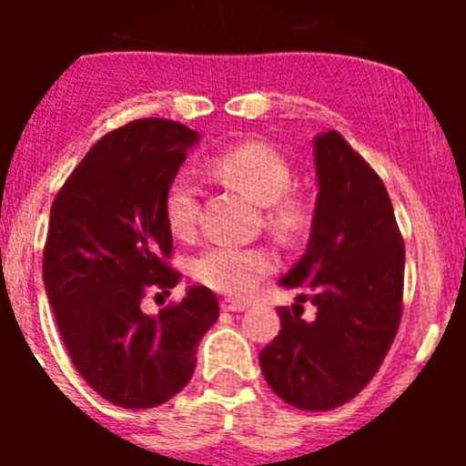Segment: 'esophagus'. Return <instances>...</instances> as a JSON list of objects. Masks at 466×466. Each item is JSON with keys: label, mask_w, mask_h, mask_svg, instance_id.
<instances>
[{"label": "esophagus", "mask_w": 466, "mask_h": 466, "mask_svg": "<svg viewBox=\"0 0 466 466\" xmlns=\"http://www.w3.org/2000/svg\"><path fill=\"white\" fill-rule=\"evenodd\" d=\"M221 308H224L226 312H242L247 310V303H242V300H236V299H224L221 300Z\"/></svg>", "instance_id": "esophagus-1"}]
</instances>
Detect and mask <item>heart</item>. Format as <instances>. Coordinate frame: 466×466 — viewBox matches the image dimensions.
<instances>
[{
  "label": "heart",
  "instance_id": "heart-1",
  "mask_svg": "<svg viewBox=\"0 0 466 466\" xmlns=\"http://www.w3.org/2000/svg\"><path fill=\"white\" fill-rule=\"evenodd\" d=\"M221 182L261 205L263 224L282 240H296L310 226L312 209L303 193L291 188V167L266 142H240L209 158ZM166 219L175 236L187 238L198 224V191L187 177H177L166 193ZM275 270V257L263 247L217 245L193 258L198 282L221 294L242 296Z\"/></svg>",
  "mask_w": 466,
  "mask_h": 466
}]
</instances>
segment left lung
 I'll return each instance as SVG.
<instances>
[{
    "mask_svg": "<svg viewBox=\"0 0 466 466\" xmlns=\"http://www.w3.org/2000/svg\"><path fill=\"white\" fill-rule=\"evenodd\" d=\"M319 179L308 252L282 287L317 308L312 322L278 308L279 333L258 361L270 390L300 410L339 409L364 390L403 312V247L378 172L340 133L315 139Z\"/></svg>",
    "mask_w": 466,
    "mask_h": 466,
    "instance_id": "8db88e82",
    "label": "left lung"
}]
</instances>
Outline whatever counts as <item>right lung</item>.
I'll list each match as a JSON object with an SVG mask.
<instances>
[{
  "label": "right lung",
  "instance_id": "obj_1",
  "mask_svg": "<svg viewBox=\"0 0 466 466\" xmlns=\"http://www.w3.org/2000/svg\"><path fill=\"white\" fill-rule=\"evenodd\" d=\"M198 133L139 118L106 133L51 205L44 284L63 343L95 392L121 409H154L196 371V348L219 319V300L191 287L158 315L142 300L170 296L166 193Z\"/></svg>",
  "mask_w": 466,
  "mask_h": 466
}]
</instances>
